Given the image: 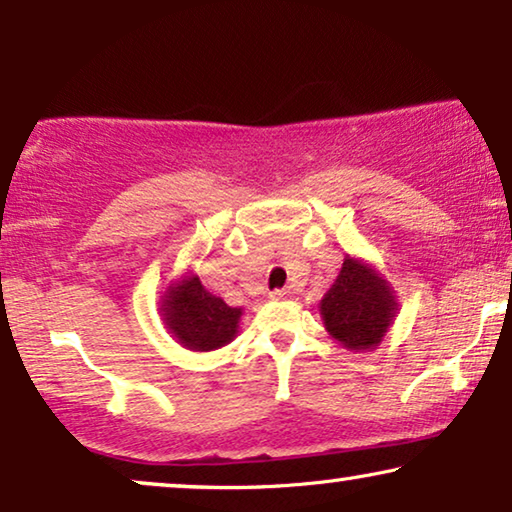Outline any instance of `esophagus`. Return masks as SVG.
I'll list each match as a JSON object with an SVG mask.
<instances>
[{"label": "esophagus", "instance_id": "34e87169", "mask_svg": "<svg viewBox=\"0 0 512 512\" xmlns=\"http://www.w3.org/2000/svg\"><path fill=\"white\" fill-rule=\"evenodd\" d=\"M269 297L271 299H287V297H290V292H287V290H273Z\"/></svg>", "mask_w": 512, "mask_h": 512}]
</instances>
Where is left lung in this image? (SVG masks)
Here are the masks:
<instances>
[{
    "instance_id": "obj_1",
    "label": "left lung",
    "mask_w": 512,
    "mask_h": 512,
    "mask_svg": "<svg viewBox=\"0 0 512 512\" xmlns=\"http://www.w3.org/2000/svg\"><path fill=\"white\" fill-rule=\"evenodd\" d=\"M397 311L390 283L371 264L350 255L320 301L325 329L343 348L355 352L376 348Z\"/></svg>"
}]
</instances>
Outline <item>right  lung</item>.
<instances>
[{"mask_svg": "<svg viewBox=\"0 0 512 512\" xmlns=\"http://www.w3.org/2000/svg\"><path fill=\"white\" fill-rule=\"evenodd\" d=\"M164 325L187 350H218L239 334L241 308L227 306L201 285L199 276H185L171 283L162 297Z\"/></svg>", "mask_w": 512, "mask_h": 512, "instance_id": "1", "label": "right lung"}]
</instances>
